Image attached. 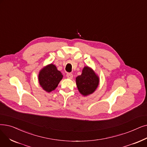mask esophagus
I'll use <instances>...</instances> for the list:
<instances>
[{
    "mask_svg": "<svg viewBox=\"0 0 147 147\" xmlns=\"http://www.w3.org/2000/svg\"><path fill=\"white\" fill-rule=\"evenodd\" d=\"M66 76H67V77L68 78H69V79H72V78H73V74H72V73H68Z\"/></svg>",
    "mask_w": 147,
    "mask_h": 147,
    "instance_id": "1",
    "label": "esophagus"
}]
</instances>
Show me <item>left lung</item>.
I'll return each mask as SVG.
<instances>
[{"mask_svg":"<svg viewBox=\"0 0 147 147\" xmlns=\"http://www.w3.org/2000/svg\"><path fill=\"white\" fill-rule=\"evenodd\" d=\"M99 79L93 70L85 67L80 76L76 78V85L79 92L84 95L92 94L98 85Z\"/></svg>","mask_w":147,"mask_h":147,"instance_id":"1","label":"left lung"}]
</instances>
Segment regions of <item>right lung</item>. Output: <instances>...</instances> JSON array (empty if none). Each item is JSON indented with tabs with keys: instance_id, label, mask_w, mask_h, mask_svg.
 I'll list each match as a JSON object with an SVG mask.
<instances>
[{
	"instance_id": "1",
	"label": "right lung",
	"mask_w": 147,
	"mask_h": 147,
	"mask_svg": "<svg viewBox=\"0 0 147 147\" xmlns=\"http://www.w3.org/2000/svg\"><path fill=\"white\" fill-rule=\"evenodd\" d=\"M62 77V73L57 69L56 66L50 64L41 70L38 79L41 87L49 92L58 86Z\"/></svg>"
}]
</instances>
